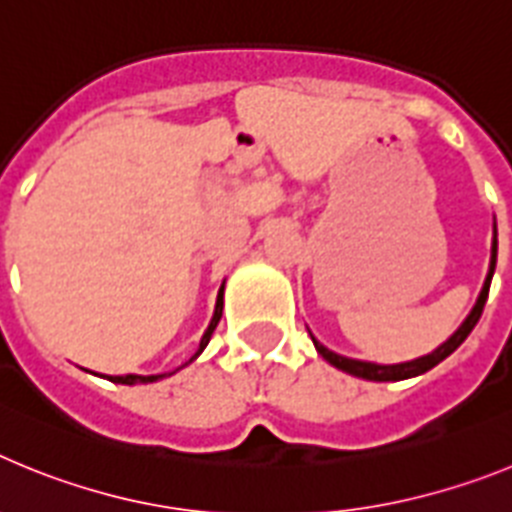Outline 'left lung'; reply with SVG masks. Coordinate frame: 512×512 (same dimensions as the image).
<instances>
[{
  "mask_svg": "<svg viewBox=\"0 0 512 512\" xmlns=\"http://www.w3.org/2000/svg\"><path fill=\"white\" fill-rule=\"evenodd\" d=\"M492 233H495V238H492V253H490V269H487V277H485V284H482V292H479L477 302H474L472 312H469L467 318H464V323L459 325V328L451 333L446 341L441 343L438 348H433L431 354L425 356H418V359L413 361H402V364H374V361H361V359H348V356H341L336 354V351H330V348H325L323 343L318 341V338L312 336V343H315V348H318V354L323 356L328 364H333L336 369H341V372L351 374V377H359V379H369V382H400V379H410V377H420V374H425L428 369H433L436 364H441L446 356H451L456 351V348L461 346V343L467 341V336L472 333V328L477 325L479 315H482V310H485V302H487V292H490V282H492V274H495V264H497V225L492 228Z\"/></svg>",
  "mask_w": 512,
  "mask_h": 512,
  "instance_id": "left-lung-1",
  "label": "left lung"
}]
</instances>
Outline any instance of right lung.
Returning a JSON list of instances; mask_svg holds the SVG:
<instances>
[{"label": "right lung", "instance_id": "obj_1", "mask_svg": "<svg viewBox=\"0 0 512 512\" xmlns=\"http://www.w3.org/2000/svg\"><path fill=\"white\" fill-rule=\"evenodd\" d=\"M223 295H225V282H223V287H220V292H217L215 312H212V320H210V325H207L205 336L200 338V348L194 351V356L187 361V364H192V361L197 359V356H200L202 351H205L207 343H210L212 330L217 328V323H220V318H223ZM187 364H184V366H187ZM179 369H182V366H179ZM179 369H174V372H179ZM174 372H166V374H148V377H143V374H120V377H112V374H110V377H107V374H102V377H104V379H110V382H115V384H151V382H158V379L171 377V374H174Z\"/></svg>", "mask_w": 512, "mask_h": 512}]
</instances>
